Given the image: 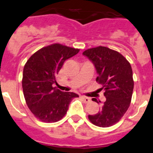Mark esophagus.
<instances>
[{
	"instance_id": "obj_1",
	"label": "esophagus",
	"mask_w": 153,
	"mask_h": 153,
	"mask_svg": "<svg viewBox=\"0 0 153 153\" xmlns=\"http://www.w3.org/2000/svg\"><path fill=\"white\" fill-rule=\"evenodd\" d=\"M81 99L83 100V102L84 103H88L91 101V98H89V97H87L85 96H81Z\"/></svg>"
}]
</instances>
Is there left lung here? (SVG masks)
<instances>
[{"mask_svg": "<svg viewBox=\"0 0 153 153\" xmlns=\"http://www.w3.org/2000/svg\"><path fill=\"white\" fill-rule=\"evenodd\" d=\"M83 55L94 64L98 75L96 80L103 86L106 97L100 111L88 118L97 126L110 127L120 121L131 103L134 88L131 66L121 53L104 46L87 49ZM94 101L101 103L96 98Z\"/></svg>", "mask_w": 153, "mask_h": 153, "instance_id": "obj_1", "label": "left lung"}]
</instances>
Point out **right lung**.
<instances>
[{
    "instance_id": "right-lung-1",
    "label": "right lung",
    "mask_w": 153,
    "mask_h": 153,
    "mask_svg": "<svg viewBox=\"0 0 153 153\" xmlns=\"http://www.w3.org/2000/svg\"><path fill=\"white\" fill-rule=\"evenodd\" d=\"M79 49L60 44L44 47L28 59L23 70L22 88L30 111L44 122H56L66 114L72 99L79 95L53 87L64 62Z\"/></svg>"
}]
</instances>
